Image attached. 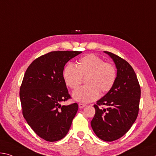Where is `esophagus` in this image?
I'll return each mask as SVG.
<instances>
[{"mask_svg":"<svg viewBox=\"0 0 156 156\" xmlns=\"http://www.w3.org/2000/svg\"><path fill=\"white\" fill-rule=\"evenodd\" d=\"M78 106H79V108H85V106H86V105L85 104H83V103H79L78 104Z\"/></svg>","mask_w":156,"mask_h":156,"instance_id":"34e87169","label":"esophagus"}]
</instances>
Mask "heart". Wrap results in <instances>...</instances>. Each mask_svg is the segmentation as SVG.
<instances>
[{"mask_svg":"<svg viewBox=\"0 0 156 156\" xmlns=\"http://www.w3.org/2000/svg\"><path fill=\"white\" fill-rule=\"evenodd\" d=\"M63 78L66 85L75 90L86 78L87 85L73 91L72 96L76 101L90 103L99 97L100 91H109L117 79V71L112 64L105 62L103 59L93 54L83 57L77 66L69 63L63 70Z\"/></svg>","mask_w":156,"mask_h":156,"instance_id":"1","label":"heart"}]
</instances>
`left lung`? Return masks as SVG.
I'll return each mask as SVG.
<instances>
[{"mask_svg": "<svg viewBox=\"0 0 156 156\" xmlns=\"http://www.w3.org/2000/svg\"><path fill=\"white\" fill-rule=\"evenodd\" d=\"M109 55L117 69L112 88L94 105L96 112L91 128L98 138L112 142L126 133L135 122L139 112L141 90L137 76L128 62L110 52ZM108 106L100 109L98 106Z\"/></svg>", "mask_w": 156, "mask_h": 156, "instance_id": "8db88e82", "label": "left lung"}]
</instances>
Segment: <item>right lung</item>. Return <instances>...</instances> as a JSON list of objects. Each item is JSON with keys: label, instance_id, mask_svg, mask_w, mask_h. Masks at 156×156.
<instances>
[{"label": "right lung", "instance_id": "right-lung-1", "mask_svg": "<svg viewBox=\"0 0 156 156\" xmlns=\"http://www.w3.org/2000/svg\"><path fill=\"white\" fill-rule=\"evenodd\" d=\"M82 51H52L34 60L20 87L22 113L34 132L48 142L65 137L78 109L76 103L62 105L71 98L63 78L69 60Z\"/></svg>", "mask_w": 156, "mask_h": 156}]
</instances>
